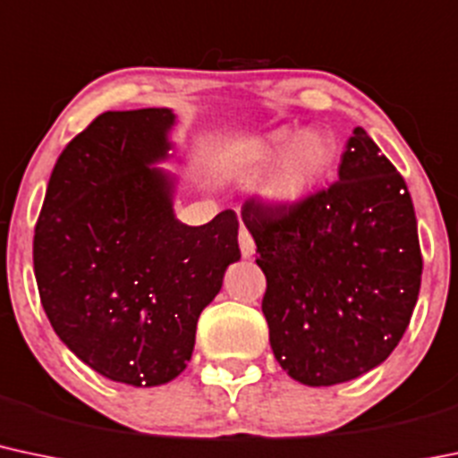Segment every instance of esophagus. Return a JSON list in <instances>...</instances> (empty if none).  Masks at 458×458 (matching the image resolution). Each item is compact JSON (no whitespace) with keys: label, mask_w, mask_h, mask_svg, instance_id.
Listing matches in <instances>:
<instances>
[{"label":"esophagus","mask_w":458,"mask_h":458,"mask_svg":"<svg viewBox=\"0 0 458 458\" xmlns=\"http://www.w3.org/2000/svg\"><path fill=\"white\" fill-rule=\"evenodd\" d=\"M239 245H241V254H243V259H252L256 252V245H254L252 234L248 233V228H245V225H241V230H239Z\"/></svg>","instance_id":"34e87169"}]
</instances>
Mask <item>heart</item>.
<instances>
[{"label": "heart", "mask_w": 458, "mask_h": 458, "mask_svg": "<svg viewBox=\"0 0 458 458\" xmlns=\"http://www.w3.org/2000/svg\"><path fill=\"white\" fill-rule=\"evenodd\" d=\"M291 144L294 145L293 148ZM289 147L292 149L284 156L280 167L265 182L263 193L271 202H298L315 187V182L333 163L335 140L328 134L310 132L295 139L289 130H278L267 140H263L259 148H252L250 152L239 156L233 169L241 175H254L267 167L271 160L286 152Z\"/></svg>", "instance_id": "b5f03b06"}]
</instances>
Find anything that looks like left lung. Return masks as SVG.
Here are the masks:
<instances>
[{
    "instance_id": "8db88e82",
    "label": "left lung",
    "mask_w": 458,
    "mask_h": 458,
    "mask_svg": "<svg viewBox=\"0 0 458 458\" xmlns=\"http://www.w3.org/2000/svg\"><path fill=\"white\" fill-rule=\"evenodd\" d=\"M241 217L267 278L263 315L276 360L310 386L374 369L409 326L421 250L404 178L363 128L339 180L291 204L245 199Z\"/></svg>"
}]
</instances>
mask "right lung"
<instances>
[{
    "label": "right lung",
    "instance_id": "add662e5",
    "mask_svg": "<svg viewBox=\"0 0 458 458\" xmlns=\"http://www.w3.org/2000/svg\"><path fill=\"white\" fill-rule=\"evenodd\" d=\"M169 108L108 110L58 156L34 228V276L49 324L114 383L174 380L193 354L199 313L241 259L239 219L174 217Z\"/></svg>",
    "mask_w": 458,
    "mask_h": 458
}]
</instances>
